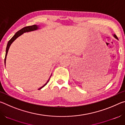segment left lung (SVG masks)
Listing matches in <instances>:
<instances>
[{
    "label": "left lung",
    "mask_w": 125,
    "mask_h": 125,
    "mask_svg": "<svg viewBox=\"0 0 125 125\" xmlns=\"http://www.w3.org/2000/svg\"><path fill=\"white\" fill-rule=\"evenodd\" d=\"M114 37H115V38H116V39H117V36H116L115 35H114Z\"/></svg>",
    "instance_id": "obj_1"
}]
</instances>
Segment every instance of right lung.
Returning <instances> with one entry per match:
<instances>
[{"instance_id":"1","label":"right lung","mask_w":125,"mask_h":125,"mask_svg":"<svg viewBox=\"0 0 125 125\" xmlns=\"http://www.w3.org/2000/svg\"><path fill=\"white\" fill-rule=\"evenodd\" d=\"M39 28V26H37V25H32V26H26V27H24V28H22V29H21V30H20L19 31H18V32H17L15 33V34L14 35V36L12 37L11 39L9 40V42H8L7 48H6L5 57V59H4V63H5H5H6V58H7V54H8V50H9L10 46V45H11V44L12 43V42H13L15 41V40L17 39V38H18V37H19L20 35H21L24 33L27 32H30V31H34V30H37ZM51 75H52V74L51 75L50 78H49V79H48V80H47V82H46V83L45 84V85H43V86H42V87L39 88V90L41 89H42V88L44 87V86H45L46 85V84H47L48 82H49L50 79L51 77Z\"/></svg>"}]
</instances>
